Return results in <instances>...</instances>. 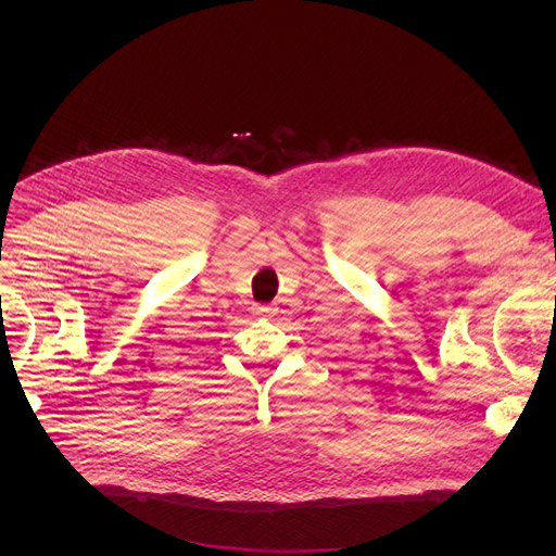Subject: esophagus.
I'll use <instances>...</instances> for the list:
<instances>
[{
    "mask_svg": "<svg viewBox=\"0 0 556 556\" xmlns=\"http://www.w3.org/2000/svg\"><path fill=\"white\" fill-rule=\"evenodd\" d=\"M273 313H275L273 306H256V308H254V315H258V317H268V315H273Z\"/></svg>",
    "mask_w": 556,
    "mask_h": 556,
    "instance_id": "esophagus-1",
    "label": "esophagus"
}]
</instances>
